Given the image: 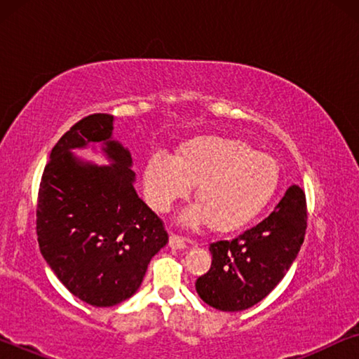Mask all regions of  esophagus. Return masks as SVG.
<instances>
[{"label": "esophagus", "instance_id": "obj_1", "mask_svg": "<svg viewBox=\"0 0 359 359\" xmlns=\"http://www.w3.org/2000/svg\"><path fill=\"white\" fill-rule=\"evenodd\" d=\"M169 245L180 250V248L187 247V239L182 238V236H177V234H171V238H169Z\"/></svg>", "mask_w": 359, "mask_h": 359}]
</instances>
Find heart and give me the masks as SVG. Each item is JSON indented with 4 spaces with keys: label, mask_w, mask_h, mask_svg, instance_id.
<instances>
[{
    "label": "heart",
    "mask_w": 359,
    "mask_h": 359,
    "mask_svg": "<svg viewBox=\"0 0 359 359\" xmlns=\"http://www.w3.org/2000/svg\"><path fill=\"white\" fill-rule=\"evenodd\" d=\"M280 180L277 161L234 137L201 136L182 144L175 158L155 154L144 169V191L151 208L168 212L194 188L188 223L208 218L217 231L252 222L274 196Z\"/></svg>",
    "instance_id": "obj_1"
}]
</instances>
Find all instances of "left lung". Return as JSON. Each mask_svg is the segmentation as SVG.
<instances>
[{
  "label": "left lung",
  "mask_w": 359,
  "mask_h": 359,
  "mask_svg": "<svg viewBox=\"0 0 359 359\" xmlns=\"http://www.w3.org/2000/svg\"><path fill=\"white\" fill-rule=\"evenodd\" d=\"M306 228V194L293 185L263 222L238 238L209 244L212 264L198 277V294L223 312L245 311L258 304L287 274Z\"/></svg>",
  "instance_id": "obj_1"
}]
</instances>
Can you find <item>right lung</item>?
Wrapping results in <instances>:
<instances>
[{"instance_id": "obj_1", "label": "right lung", "mask_w": 359, "mask_h": 359, "mask_svg": "<svg viewBox=\"0 0 359 359\" xmlns=\"http://www.w3.org/2000/svg\"><path fill=\"white\" fill-rule=\"evenodd\" d=\"M111 114L72 125L42 172L36 233L58 280L79 299L111 307L141 287L151 257L168 244L165 223L133 187L130 151L111 139ZM102 142L111 167L77 161L71 148Z\"/></svg>"}]
</instances>
